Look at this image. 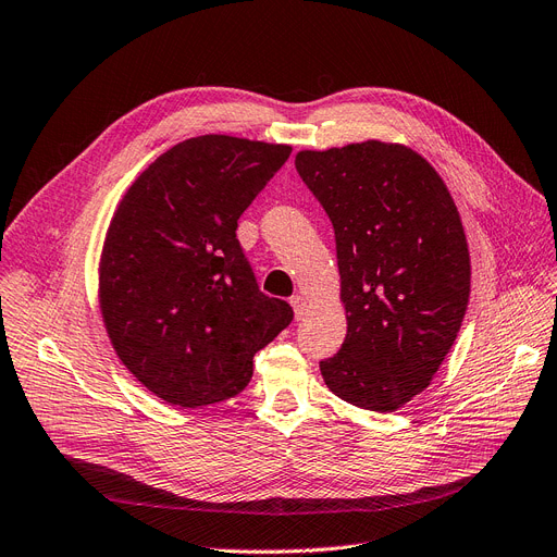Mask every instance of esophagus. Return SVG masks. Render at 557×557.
<instances>
[{"instance_id": "34e87169", "label": "esophagus", "mask_w": 557, "mask_h": 557, "mask_svg": "<svg viewBox=\"0 0 557 557\" xmlns=\"http://www.w3.org/2000/svg\"><path fill=\"white\" fill-rule=\"evenodd\" d=\"M292 307H294V313H296V319H302V317H305V309H307V302H305V298H302V296H294V298H292Z\"/></svg>"}]
</instances>
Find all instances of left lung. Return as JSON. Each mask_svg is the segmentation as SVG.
I'll return each mask as SVG.
<instances>
[{
	"mask_svg": "<svg viewBox=\"0 0 557 557\" xmlns=\"http://www.w3.org/2000/svg\"><path fill=\"white\" fill-rule=\"evenodd\" d=\"M296 171L334 227L348 332L321 361L330 392L394 412L430 384L471 292L462 221L437 171L405 145L302 150Z\"/></svg>",
	"mask_w": 557,
	"mask_h": 557,
	"instance_id": "1",
	"label": "left lung"
}]
</instances>
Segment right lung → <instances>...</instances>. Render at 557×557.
<instances>
[{
  "instance_id": "right-lung-1",
  "label": "right lung",
  "mask_w": 557,
  "mask_h": 557,
  "mask_svg": "<svg viewBox=\"0 0 557 557\" xmlns=\"http://www.w3.org/2000/svg\"><path fill=\"white\" fill-rule=\"evenodd\" d=\"M292 154L223 134L177 143L129 186L100 261V309L120 361L171 405L244 392L252 357L294 321L259 292L236 227Z\"/></svg>"
}]
</instances>
